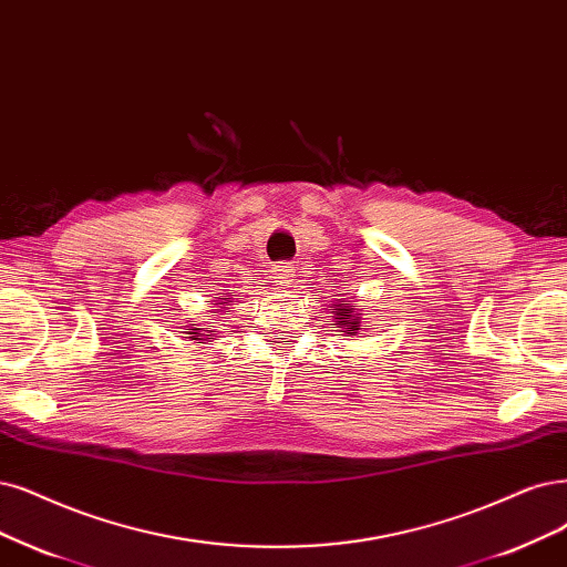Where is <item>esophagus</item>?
<instances>
[{"label":"esophagus","mask_w":567,"mask_h":567,"mask_svg":"<svg viewBox=\"0 0 567 567\" xmlns=\"http://www.w3.org/2000/svg\"><path fill=\"white\" fill-rule=\"evenodd\" d=\"M272 280H276L280 287H289L291 280H295V266L278 264L276 268H272Z\"/></svg>","instance_id":"1"}]
</instances>
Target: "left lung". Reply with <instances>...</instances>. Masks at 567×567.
<instances>
[{"instance_id": "left-lung-1", "label": "left lung", "mask_w": 567, "mask_h": 567, "mask_svg": "<svg viewBox=\"0 0 567 567\" xmlns=\"http://www.w3.org/2000/svg\"><path fill=\"white\" fill-rule=\"evenodd\" d=\"M329 310H331L333 322L341 327L346 337H358V333L362 331V327H364L362 316H364V312L358 306H352L350 301L337 299V303H331Z\"/></svg>"}]
</instances>
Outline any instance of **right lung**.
Returning <instances> with one entry per match:
<instances>
[{"label":"right lung","instance_id":"1","mask_svg":"<svg viewBox=\"0 0 567 567\" xmlns=\"http://www.w3.org/2000/svg\"><path fill=\"white\" fill-rule=\"evenodd\" d=\"M215 301L217 303H213V312H217V316H228V308L234 306V295H228V297H215ZM184 333H188V341H194V343H213V341H217L215 339V329H209V324H205L203 329L200 327H196V324H192V329L188 331H184Z\"/></svg>","mask_w":567,"mask_h":567}]
</instances>
